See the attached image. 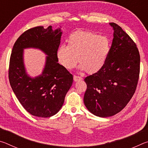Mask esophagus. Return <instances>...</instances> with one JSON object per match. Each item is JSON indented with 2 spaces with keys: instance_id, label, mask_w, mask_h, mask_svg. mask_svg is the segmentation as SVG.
<instances>
[{
  "instance_id": "obj_1",
  "label": "esophagus",
  "mask_w": 148,
  "mask_h": 148,
  "mask_svg": "<svg viewBox=\"0 0 148 148\" xmlns=\"http://www.w3.org/2000/svg\"><path fill=\"white\" fill-rule=\"evenodd\" d=\"M82 79H83V78H82L81 76H76V75H74V80L75 82L78 81V80H82Z\"/></svg>"
}]
</instances>
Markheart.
Returning <instances> with one entry per match:
<instances>
[{
	"instance_id": "b5f03b06",
	"label": "heart",
	"mask_w": 148,
	"mask_h": 148,
	"mask_svg": "<svg viewBox=\"0 0 148 148\" xmlns=\"http://www.w3.org/2000/svg\"><path fill=\"white\" fill-rule=\"evenodd\" d=\"M68 45H61L57 52L60 63L66 69L76 66L78 59L80 68L89 74L95 73L104 66L108 56V38L91 31L78 30L70 35Z\"/></svg>"
}]
</instances>
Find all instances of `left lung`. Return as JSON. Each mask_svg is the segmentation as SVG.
Returning a JSON list of instances; mask_svg holds the SVG:
<instances>
[{"mask_svg": "<svg viewBox=\"0 0 148 148\" xmlns=\"http://www.w3.org/2000/svg\"><path fill=\"white\" fill-rule=\"evenodd\" d=\"M114 38L102 69L87 76L84 104L95 116L107 117L126 106L136 91L140 57L134 42L118 25L110 23Z\"/></svg>", "mask_w": 148, "mask_h": 148, "instance_id": "8db88e82", "label": "left lung"}]
</instances>
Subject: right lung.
<instances>
[{"label":"right lung","instance_id":"obj_1","mask_svg":"<svg viewBox=\"0 0 148 148\" xmlns=\"http://www.w3.org/2000/svg\"><path fill=\"white\" fill-rule=\"evenodd\" d=\"M61 29L38 26L25 31L13 46L10 59L8 77L10 86L20 103L29 114L40 117L56 114L64 103L66 92L73 82V76L58 63L57 52ZM35 47L48 56L40 76L32 79L26 74L23 64V49Z\"/></svg>","mask_w":148,"mask_h":148}]
</instances>
